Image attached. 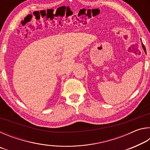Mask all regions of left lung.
I'll use <instances>...</instances> for the list:
<instances>
[{"mask_svg": "<svg viewBox=\"0 0 150 150\" xmlns=\"http://www.w3.org/2000/svg\"><path fill=\"white\" fill-rule=\"evenodd\" d=\"M142 47H143V49L144 50V51H145V52H146V47H145V46H144V44H142Z\"/></svg>", "mask_w": 150, "mask_h": 150, "instance_id": "1", "label": "left lung"}]
</instances>
